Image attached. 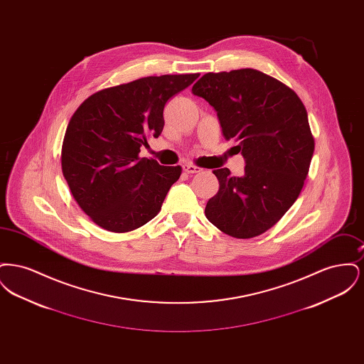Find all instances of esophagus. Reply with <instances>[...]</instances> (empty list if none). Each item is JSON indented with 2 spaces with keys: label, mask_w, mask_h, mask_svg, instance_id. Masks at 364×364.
<instances>
[{
  "label": "esophagus",
  "mask_w": 364,
  "mask_h": 364,
  "mask_svg": "<svg viewBox=\"0 0 364 364\" xmlns=\"http://www.w3.org/2000/svg\"><path fill=\"white\" fill-rule=\"evenodd\" d=\"M183 171L188 174L199 173V172H202V168H199V166H196L193 164H184L183 165Z\"/></svg>",
  "instance_id": "34e87169"
}]
</instances>
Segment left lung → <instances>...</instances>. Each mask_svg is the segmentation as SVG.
I'll return each mask as SVG.
<instances>
[{
    "mask_svg": "<svg viewBox=\"0 0 364 364\" xmlns=\"http://www.w3.org/2000/svg\"><path fill=\"white\" fill-rule=\"evenodd\" d=\"M192 92L215 109L226 140L239 141L245 158L240 177L213 171L220 190L208 199L206 218L232 237L259 236L304 186L315 147L307 110L292 88L251 68L208 72Z\"/></svg>",
    "mask_w": 364,
    "mask_h": 364,
    "instance_id": "8db88e82",
    "label": "left lung"
}]
</instances>
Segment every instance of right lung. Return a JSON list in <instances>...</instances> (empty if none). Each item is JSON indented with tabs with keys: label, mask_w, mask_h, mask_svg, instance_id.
Here are the masks:
<instances>
[{
	"label": "right lung",
	"mask_w": 364,
	"mask_h": 364,
	"mask_svg": "<svg viewBox=\"0 0 364 364\" xmlns=\"http://www.w3.org/2000/svg\"><path fill=\"white\" fill-rule=\"evenodd\" d=\"M199 73L149 76L109 87L80 105L65 131L63 174L76 203L97 225L124 233L153 220L181 166L140 158L164 129L166 102Z\"/></svg>",
	"instance_id": "1"
}]
</instances>
